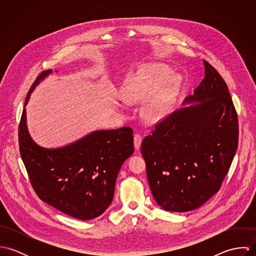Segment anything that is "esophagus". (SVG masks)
<instances>
[{
  "instance_id": "esophagus-1",
  "label": "esophagus",
  "mask_w": 256,
  "mask_h": 256,
  "mask_svg": "<svg viewBox=\"0 0 256 256\" xmlns=\"http://www.w3.org/2000/svg\"><path fill=\"white\" fill-rule=\"evenodd\" d=\"M141 143H142V137L141 135L139 134H136L134 136V146L136 150H139V148L141 146Z\"/></svg>"
}]
</instances>
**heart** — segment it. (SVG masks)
I'll return each instance as SVG.
<instances>
[{"label":"heart","mask_w":256,"mask_h":256,"mask_svg":"<svg viewBox=\"0 0 256 256\" xmlns=\"http://www.w3.org/2000/svg\"><path fill=\"white\" fill-rule=\"evenodd\" d=\"M172 74L166 65L144 64L125 76L122 98L128 104H140L154 94L143 108V117L150 124L160 123L172 111L180 88V78Z\"/></svg>","instance_id":"1"}]
</instances>
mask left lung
<instances>
[{
    "label": "left lung",
    "instance_id": "8db88e82",
    "mask_svg": "<svg viewBox=\"0 0 256 256\" xmlns=\"http://www.w3.org/2000/svg\"><path fill=\"white\" fill-rule=\"evenodd\" d=\"M203 64L205 78L194 94L141 145L152 194L170 212L197 209L215 195L238 144V114L226 84L208 62Z\"/></svg>",
    "mask_w": 256,
    "mask_h": 256
}]
</instances>
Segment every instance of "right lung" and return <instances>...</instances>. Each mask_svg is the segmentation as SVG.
<instances>
[{"label":"right lung","instance_id":"1","mask_svg":"<svg viewBox=\"0 0 256 256\" xmlns=\"http://www.w3.org/2000/svg\"><path fill=\"white\" fill-rule=\"evenodd\" d=\"M51 73L52 70H47L38 76L24 108L39 82ZM18 143L38 197L62 213L82 220L94 219L110 207L120 168L134 152L130 127L96 130L60 148L40 146L28 133L26 108L18 127Z\"/></svg>","mask_w":256,"mask_h":256}]
</instances>
